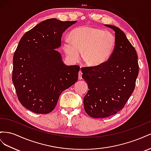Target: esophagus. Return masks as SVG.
I'll return each instance as SVG.
<instances>
[{
    "mask_svg": "<svg viewBox=\"0 0 151 151\" xmlns=\"http://www.w3.org/2000/svg\"><path fill=\"white\" fill-rule=\"evenodd\" d=\"M82 78V72L81 71V70L78 72V79L81 80Z\"/></svg>",
    "mask_w": 151,
    "mask_h": 151,
    "instance_id": "esophagus-1",
    "label": "esophagus"
}]
</instances>
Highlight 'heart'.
Masks as SVG:
<instances>
[{
    "label": "heart",
    "mask_w": 151,
    "mask_h": 151,
    "mask_svg": "<svg viewBox=\"0 0 151 151\" xmlns=\"http://www.w3.org/2000/svg\"><path fill=\"white\" fill-rule=\"evenodd\" d=\"M70 37L71 40H64V52L71 61L77 62L83 51L82 60L88 66L104 64L111 58L116 46L113 33L96 27L76 28L71 32Z\"/></svg>",
    "instance_id": "heart-1"
}]
</instances>
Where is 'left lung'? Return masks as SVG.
<instances>
[{
  "label": "left lung",
  "mask_w": 151,
  "mask_h": 151,
  "mask_svg": "<svg viewBox=\"0 0 151 151\" xmlns=\"http://www.w3.org/2000/svg\"><path fill=\"white\" fill-rule=\"evenodd\" d=\"M105 26L115 32L113 54L102 65L81 68L89 89L83 99L84 109L95 118L109 117L123 108L135 89L139 70L136 50L125 34L114 26Z\"/></svg>",
  "instance_id": "8db88e82"
}]
</instances>
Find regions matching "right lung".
Masks as SVG:
<instances>
[{
    "instance_id": "1",
    "label": "right lung",
    "mask_w": 151,
    "mask_h": 151,
    "mask_svg": "<svg viewBox=\"0 0 151 151\" xmlns=\"http://www.w3.org/2000/svg\"><path fill=\"white\" fill-rule=\"evenodd\" d=\"M76 21L48 19L26 32L13 56L12 79L17 96L25 108L47 114L61 93L76 83L80 67L66 66L55 50L65 30Z\"/></svg>"
}]
</instances>
